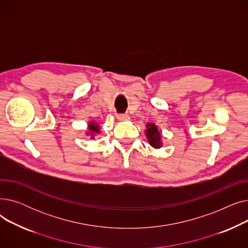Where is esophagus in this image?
I'll list each match as a JSON object with an SVG mask.
<instances>
[{"label":"esophagus","instance_id":"1","mask_svg":"<svg viewBox=\"0 0 248 248\" xmlns=\"http://www.w3.org/2000/svg\"><path fill=\"white\" fill-rule=\"evenodd\" d=\"M116 119H117V121H120V122H124V121H128L129 120V116L127 114L122 113V114H117L116 115Z\"/></svg>","mask_w":248,"mask_h":248}]
</instances>
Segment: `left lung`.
Masks as SVG:
<instances>
[{
    "mask_svg": "<svg viewBox=\"0 0 248 248\" xmlns=\"http://www.w3.org/2000/svg\"><path fill=\"white\" fill-rule=\"evenodd\" d=\"M147 138L149 140L150 145L154 148H161L162 141H161V134L158 131V127L154 124H147V131H146Z\"/></svg>",
    "mask_w": 248,
    "mask_h": 248,
    "instance_id": "left-lung-1",
    "label": "left lung"
}]
</instances>
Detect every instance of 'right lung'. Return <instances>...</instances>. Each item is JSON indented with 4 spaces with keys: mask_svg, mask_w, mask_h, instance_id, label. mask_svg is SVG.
<instances>
[{
    "mask_svg": "<svg viewBox=\"0 0 248 248\" xmlns=\"http://www.w3.org/2000/svg\"><path fill=\"white\" fill-rule=\"evenodd\" d=\"M88 128H89V131H90V135L93 136V135L94 134H98L99 133V126L95 124V123H89V124H88Z\"/></svg>",
    "mask_w": 248,
    "mask_h": 248,
    "instance_id": "obj_1",
    "label": "right lung"
}]
</instances>
